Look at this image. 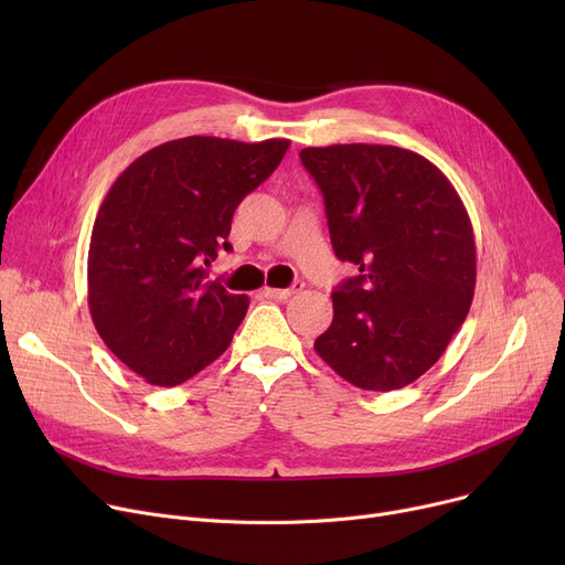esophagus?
<instances>
[{"mask_svg": "<svg viewBox=\"0 0 565 565\" xmlns=\"http://www.w3.org/2000/svg\"><path fill=\"white\" fill-rule=\"evenodd\" d=\"M302 290V284H295L292 288H263V295L265 298H270V300H288L290 295H295V292H300Z\"/></svg>", "mask_w": 565, "mask_h": 565, "instance_id": "1", "label": "esophagus"}]
</instances>
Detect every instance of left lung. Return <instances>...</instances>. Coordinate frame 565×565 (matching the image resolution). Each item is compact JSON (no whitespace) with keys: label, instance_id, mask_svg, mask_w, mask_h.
<instances>
[{"label":"left lung","instance_id":"8db88e82","mask_svg":"<svg viewBox=\"0 0 565 565\" xmlns=\"http://www.w3.org/2000/svg\"><path fill=\"white\" fill-rule=\"evenodd\" d=\"M324 199L332 247L360 275L334 288L320 360L369 392L424 375L465 322L477 245L465 205L433 162L382 143L305 148Z\"/></svg>","mask_w":565,"mask_h":565}]
</instances>
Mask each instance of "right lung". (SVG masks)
Segmentation results:
<instances>
[{"label": "right lung", "instance_id": "add662e5", "mask_svg": "<svg viewBox=\"0 0 565 565\" xmlns=\"http://www.w3.org/2000/svg\"><path fill=\"white\" fill-rule=\"evenodd\" d=\"M288 146L173 139L109 188L88 245V311L105 345L146 382L175 387L228 348L249 298L207 279L203 265L231 252L235 207Z\"/></svg>", "mask_w": 565, "mask_h": 565}]
</instances>
